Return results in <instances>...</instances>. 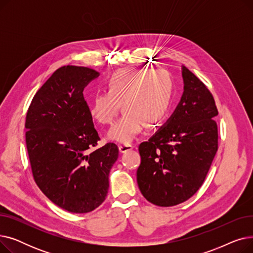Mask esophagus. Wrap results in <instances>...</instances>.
<instances>
[{
    "label": "esophagus",
    "mask_w": 253,
    "mask_h": 253,
    "mask_svg": "<svg viewBox=\"0 0 253 253\" xmlns=\"http://www.w3.org/2000/svg\"><path fill=\"white\" fill-rule=\"evenodd\" d=\"M132 149H133V147H132L131 144H121L119 145V151L121 153H126L128 151H131Z\"/></svg>",
    "instance_id": "obj_1"
}]
</instances>
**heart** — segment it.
Here are the masks:
<instances>
[{"label":"heart","instance_id":"obj_1","mask_svg":"<svg viewBox=\"0 0 253 253\" xmlns=\"http://www.w3.org/2000/svg\"><path fill=\"white\" fill-rule=\"evenodd\" d=\"M104 86L106 92L93 97L91 115L100 124H112L122 103L124 114L108 137L126 144L135 138L143 123L153 126L162 121L174 94L173 79L165 70H119L105 80Z\"/></svg>","mask_w":253,"mask_h":253}]
</instances>
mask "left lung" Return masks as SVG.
I'll list each match as a JSON object with an SVG mask.
<instances>
[{
  "mask_svg": "<svg viewBox=\"0 0 253 253\" xmlns=\"http://www.w3.org/2000/svg\"><path fill=\"white\" fill-rule=\"evenodd\" d=\"M184 91L163 128L138 147V188L157 206L180 204L201 188L218 149L215 100L205 84L182 66Z\"/></svg>",
  "mask_w": 253,
  "mask_h": 253,
  "instance_id": "left-lung-1",
  "label": "left lung"
}]
</instances>
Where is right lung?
Returning a JSON list of instances; mask_svg holds the SVG:
<instances>
[{"instance_id":"add662e5","label":"right lung","mask_w":253,"mask_h":253,"mask_svg":"<svg viewBox=\"0 0 253 253\" xmlns=\"http://www.w3.org/2000/svg\"><path fill=\"white\" fill-rule=\"evenodd\" d=\"M98 75L85 66H61L37 91L25 118L34 179L53 203L72 213H87L105 200L119 157L113 142L90 151L100 138L83 90Z\"/></svg>"}]
</instances>
